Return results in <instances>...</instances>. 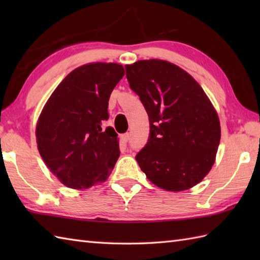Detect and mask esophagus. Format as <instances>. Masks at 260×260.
<instances>
[{"label":"esophagus","instance_id":"34e87169","mask_svg":"<svg viewBox=\"0 0 260 260\" xmlns=\"http://www.w3.org/2000/svg\"><path fill=\"white\" fill-rule=\"evenodd\" d=\"M129 137H131V135L128 133H125V134H123V135L120 136V141L123 142V143H127V142H128V140H129Z\"/></svg>","mask_w":260,"mask_h":260}]
</instances>
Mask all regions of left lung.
Instances as JSON below:
<instances>
[{"label": "left lung", "instance_id": "1", "mask_svg": "<svg viewBox=\"0 0 260 260\" xmlns=\"http://www.w3.org/2000/svg\"><path fill=\"white\" fill-rule=\"evenodd\" d=\"M129 86L150 118V137L136 161L163 190H189L215 162L221 137L217 110L185 70L161 59L126 64Z\"/></svg>", "mask_w": 260, "mask_h": 260}]
</instances>
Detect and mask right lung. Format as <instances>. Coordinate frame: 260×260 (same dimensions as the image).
<instances>
[{"label":"right lung","mask_w":260,"mask_h":260,"mask_svg":"<svg viewBox=\"0 0 260 260\" xmlns=\"http://www.w3.org/2000/svg\"><path fill=\"white\" fill-rule=\"evenodd\" d=\"M125 75L115 62H90L64 77L49 97L36 127L39 153L66 186L82 190L108 179L119 140L108 119V101Z\"/></svg>","instance_id":"obj_1"}]
</instances>
